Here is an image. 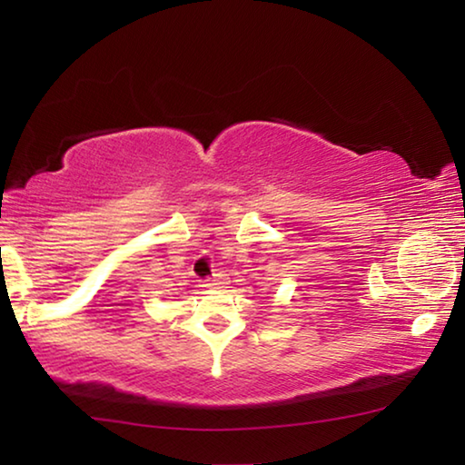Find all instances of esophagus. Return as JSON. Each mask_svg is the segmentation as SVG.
I'll return each instance as SVG.
<instances>
[{"instance_id": "esophagus-1", "label": "esophagus", "mask_w": 465, "mask_h": 465, "mask_svg": "<svg viewBox=\"0 0 465 465\" xmlns=\"http://www.w3.org/2000/svg\"><path fill=\"white\" fill-rule=\"evenodd\" d=\"M215 285H219L217 279H207V281H203L201 287H215Z\"/></svg>"}]
</instances>
